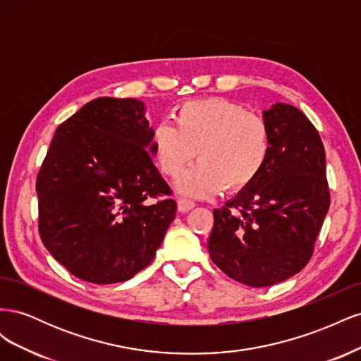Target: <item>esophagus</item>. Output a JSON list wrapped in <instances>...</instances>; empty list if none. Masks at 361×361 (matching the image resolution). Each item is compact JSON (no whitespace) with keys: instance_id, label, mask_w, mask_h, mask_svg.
I'll return each mask as SVG.
<instances>
[{"instance_id":"esophagus-1","label":"esophagus","mask_w":361,"mask_h":361,"mask_svg":"<svg viewBox=\"0 0 361 361\" xmlns=\"http://www.w3.org/2000/svg\"><path fill=\"white\" fill-rule=\"evenodd\" d=\"M194 206H195V203L192 200H188V199H179L178 200V211L179 212H188L190 209H192Z\"/></svg>"}]
</instances>
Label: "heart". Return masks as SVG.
Returning a JSON list of instances; mask_svg holds the SVG:
<instances>
[{
	"mask_svg": "<svg viewBox=\"0 0 361 361\" xmlns=\"http://www.w3.org/2000/svg\"><path fill=\"white\" fill-rule=\"evenodd\" d=\"M176 126L158 123L152 147L161 170L178 178L176 187L191 197H207L223 187L243 190L264 170L271 152V134L264 118L224 97L190 101L174 111Z\"/></svg>",
	"mask_w": 361,
	"mask_h": 361,
	"instance_id": "1",
	"label": "heart"
}]
</instances>
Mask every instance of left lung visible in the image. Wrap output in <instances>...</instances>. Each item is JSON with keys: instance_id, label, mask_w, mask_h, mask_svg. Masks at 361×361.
Returning <instances> with one entry per match:
<instances>
[{"instance_id": "left-lung-1", "label": "left lung", "mask_w": 361, "mask_h": 361, "mask_svg": "<svg viewBox=\"0 0 361 361\" xmlns=\"http://www.w3.org/2000/svg\"><path fill=\"white\" fill-rule=\"evenodd\" d=\"M262 116L269 158L248 187L214 209L207 243L214 264L251 288L272 286L307 265L330 207L325 150L310 120L283 102Z\"/></svg>"}]
</instances>
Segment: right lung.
Here are the masks:
<instances>
[{
	"label": "right lung",
	"mask_w": 361,
	"mask_h": 361,
	"mask_svg": "<svg viewBox=\"0 0 361 361\" xmlns=\"http://www.w3.org/2000/svg\"><path fill=\"white\" fill-rule=\"evenodd\" d=\"M154 128L134 97H97L54 134L37 174L39 232L52 257L94 285L133 279L155 257L176 202L154 166Z\"/></svg>",
	"instance_id": "obj_1"
}]
</instances>
